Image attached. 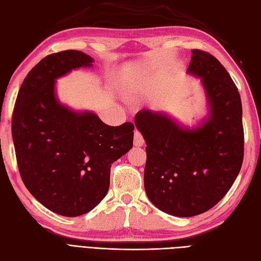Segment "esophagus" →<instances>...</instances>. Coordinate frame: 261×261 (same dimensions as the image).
I'll return each mask as SVG.
<instances>
[{"label":"esophagus","instance_id":"esophagus-1","mask_svg":"<svg viewBox=\"0 0 261 261\" xmlns=\"http://www.w3.org/2000/svg\"><path fill=\"white\" fill-rule=\"evenodd\" d=\"M144 143L145 140L143 135H141V133L138 130H135V133H134V145L136 147H141L144 145Z\"/></svg>","mask_w":261,"mask_h":261}]
</instances>
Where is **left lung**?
Instances as JSON below:
<instances>
[{"instance_id": "left-lung-1", "label": "left lung", "mask_w": 261, "mask_h": 261, "mask_svg": "<svg viewBox=\"0 0 261 261\" xmlns=\"http://www.w3.org/2000/svg\"><path fill=\"white\" fill-rule=\"evenodd\" d=\"M187 72L201 77L209 118L181 128L162 114L143 110L135 124L146 140L144 184L149 200L175 217H194L215 207L238 177L244 159L242 101L221 63L195 49Z\"/></svg>"}]
</instances>
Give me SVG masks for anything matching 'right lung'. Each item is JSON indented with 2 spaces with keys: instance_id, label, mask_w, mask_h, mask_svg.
Returning <instances> with one entry per match:
<instances>
[{
  "instance_id": "add662e5",
  "label": "right lung",
  "mask_w": 261,
  "mask_h": 261,
  "mask_svg": "<svg viewBox=\"0 0 261 261\" xmlns=\"http://www.w3.org/2000/svg\"><path fill=\"white\" fill-rule=\"evenodd\" d=\"M92 61L77 50L45 57L23 80L13 111L23 184L45 208L65 217L85 215L105 198L111 164L133 147V123L107 125L94 113L73 112L55 97L57 78Z\"/></svg>"
}]
</instances>
